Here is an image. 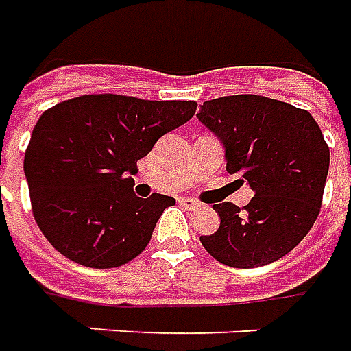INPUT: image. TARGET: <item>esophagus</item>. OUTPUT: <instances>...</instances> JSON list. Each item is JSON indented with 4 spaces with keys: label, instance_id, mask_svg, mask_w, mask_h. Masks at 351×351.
<instances>
[{
    "label": "esophagus",
    "instance_id": "1",
    "mask_svg": "<svg viewBox=\"0 0 351 351\" xmlns=\"http://www.w3.org/2000/svg\"><path fill=\"white\" fill-rule=\"evenodd\" d=\"M180 204L185 208V210H196V208L200 206V204L196 202L195 198H187V196H185V198H181Z\"/></svg>",
    "mask_w": 351,
    "mask_h": 351
}]
</instances>
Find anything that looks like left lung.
Masks as SVG:
<instances>
[{
  "label": "left lung",
  "instance_id": "8db88e82",
  "mask_svg": "<svg viewBox=\"0 0 351 351\" xmlns=\"http://www.w3.org/2000/svg\"><path fill=\"white\" fill-rule=\"evenodd\" d=\"M196 117L223 143L228 173L255 195L243 210L213 204L221 225L200 236L202 245L234 268L282 259L308 234L322 208L329 147L314 117L255 94L204 101Z\"/></svg>",
  "mask_w": 351,
  "mask_h": 351
}]
</instances>
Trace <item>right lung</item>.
Wrapping results in <instances>:
<instances>
[{"label":"right lung","mask_w":351,"mask_h":351,"mask_svg":"<svg viewBox=\"0 0 351 351\" xmlns=\"http://www.w3.org/2000/svg\"><path fill=\"white\" fill-rule=\"evenodd\" d=\"M196 101L86 94L39 117L24 155L32 211L52 247L77 265L121 267L151 240L171 196L134 193L138 160L195 115Z\"/></svg>","instance_id":"obj_1"}]
</instances>
